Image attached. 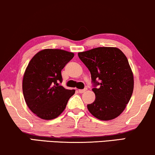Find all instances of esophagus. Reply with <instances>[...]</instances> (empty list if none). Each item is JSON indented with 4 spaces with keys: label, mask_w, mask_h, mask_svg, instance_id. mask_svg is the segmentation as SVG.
Wrapping results in <instances>:
<instances>
[{
    "label": "esophagus",
    "mask_w": 155,
    "mask_h": 155,
    "mask_svg": "<svg viewBox=\"0 0 155 155\" xmlns=\"http://www.w3.org/2000/svg\"><path fill=\"white\" fill-rule=\"evenodd\" d=\"M87 88L83 89V90H78V92H79V93H84L85 91H87Z\"/></svg>",
    "instance_id": "obj_1"
}]
</instances>
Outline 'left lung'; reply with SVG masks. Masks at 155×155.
Wrapping results in <instances>:
<instances>
[{"instance_id": "8db88e82", "label": "left lung", "mask_w": 155, "mask_h": 155, "mask_svg": "<svg viewBox=\"0 0 155 155\" xmlns=\"http://www.w3.org/2000/svg\"><path fill=\"white\" fill-rule=\"evenodd\" d=\"M78 56L90 71L96 97L94 102L87 104L89 111L101 120L118 117L130 101L134 87L126 56L116 47L92 48L78 53Z\"/></svg>"}]
</instances>
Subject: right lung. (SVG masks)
Returning a JSON list of instances; mask_svg holds the SVG:
<instances>
[{"label":"right lung","instance_id":"obj_1","mask_svg":"<svg viewBox=\"0 0 155 155\" xmlns=\"http://www.w3.org/2000/svg\"><path fill=\"white\" fill-rule=\"evenodd\" d=\"M74 54L61 49L46 48L35 54L25 70L22 92L27 105L38 117L56 118L64 111L75 90H66L61 71Z\"/></svg>","mask_w":155,"mask_h":155}]
</instances>
